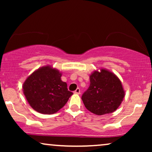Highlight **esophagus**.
<instances>
[{
    "label": "esophagus",
    "mask_w": 152,
    "mask_h": 152,
    "mask_svg": "<svg viewBox=\"0 0 152 152\" xmlns=\"http://www.w3.org/2000/svg\"><path fill=\"white\" fill-rule=\"evenodd\" d=\"M74 93H75V94H80V89L77 88L75 91H74Z\"/></svg>",
    "instance_id": "34e87169"
}]
</instances>
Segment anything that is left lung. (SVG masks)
I'll use <instances>...</instances> for the list:
<instances>
[{"label": "left lung", "instance_id": "obj_1", "mask_svg": "<svg viewBox=\"0 0 152 152\" xmlns=\"http://www.w3.org/2000/svg\"><path fill=\"white\" fill-rule=\"evenodd\" d=\"M124 91L119 78L104 68L90 75V86L82 96L85 107L95 115L113 113L120 107Z\"/></svg>", "mask_w": 152, "mask_h": 152}]
</instances>
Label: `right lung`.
<instances>
[{"label":"right lung","mask_w":152,"mask_h":152,"mask_svg":"<svg viewBox=\"0 0 152 152\" xmlns=\"http://www.w3.org/2000/svg\"><path fill=\"white\" fill-rule=\"evenodd\" d=\"M61 73L50 66L33 72L23 85V93L31 107L39 113L53 114L61 109L73 94L61 80Z\"/></svg>","instance_id":"right-lung-1"}]
</instances>
